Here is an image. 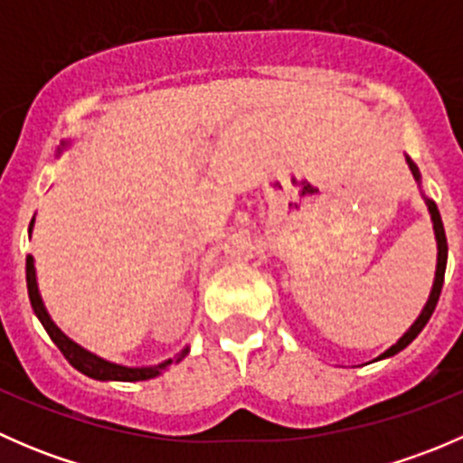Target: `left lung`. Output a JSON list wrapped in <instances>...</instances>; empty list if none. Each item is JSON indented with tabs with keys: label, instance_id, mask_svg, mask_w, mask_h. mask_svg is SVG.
<instances>
[{
	"label": "left lung",
	"instance_id": "obj_1",
	"mask_svg": "<svg viewBox=\"0 0 463 463\" xmlns=\"http://www.w3.org/2000/svg\"><path fill=\"white\" fill-rule=\"evenodd\" d=\"M405 161H408L410 170H412V176L414 181H417L419 185H421V175H419V167L414 165V161L410 156H405ZM423 199H426V205H428V213H430V219H432V228H434V240H437V270H434V282H432V291H430V298H428L426 307L421 309V314H419V318L412 322V326H410L408 331H405L403 335H401L399 340H396L394 345H392L390 349H385V352L381 354V356L376 358V361H383V358H390L394 356V354H399L401 349L408 347L410 343H412L414 338H417L419 334L423 331V326L428 325V320H430L434 307H437L439 302V296H441V287H443V275H446V261H448V241H446V231H443V222H441V214H439V208L437 203L432 202V199H428L426 194H423Z\"/></svg>",
	"mask_w": 463,
	"mask_h": 463
}]
</instances>
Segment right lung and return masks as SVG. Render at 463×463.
Instances as JSON below:
<instances>
[{"label":"right lung","instance_id":"1","mask_svg":"<svg viewBox=\"0 0 463 463\" xmlns=\"http://www.w3.org/2000/svg\"><path fill=\"white\" fill-rule=\"evenodd\" d=\"M67 145H69V141H62V145H60V152H62ZM31 226H33V222H31ZM26 287H29V300H31L33 311H35V316L40 318L42 326L46 329V334H49L51 340L58 345V349L64 354V358H67V361L71 363L78 372H82V374L89 378H96V381H147V378L163 374L167 367L175 365V363H179V361H184V358L188 356L190 347L181 349L175 358H167V361L158 363V365H149V367H125V365H118V363L105 361V358L96 356V354H91L89 349L80 347L78 343H73V340L69 338V335H64L62 329H60V326L51 320L49 311H46L44 302H42L40 288H37L35 260H33V255L26 258Z\"/></svg>","mask_w":463,"mask_h":463}]
</instances>
